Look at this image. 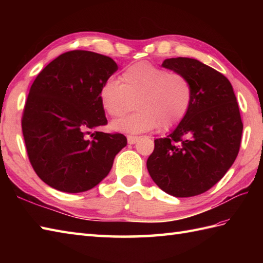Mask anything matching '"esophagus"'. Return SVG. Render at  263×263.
<instances>
[{
    "mask_svg": "<svg viewBox=\"0 0 263 263\" xmlns=\"http://www.w3.org/2000/svg\"><path fill=\"white\" fill-rule=\"evenodd\" d=\"M138 140H139V137L137 136H127V142L130 144L136 143Z\"/></svg>",
    "mask_w": 263,
    "mask_h": 263,
    "instance_id": "34e87169",
    "label": "esophagus"
}]
</instances>
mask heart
Instances as JSON below:
<instances>
[{"instance_id": "heart-1", "label": "heart", "mask_w": 263, "mask_h": 263, "mask_svg": "<svg viewBox=\"0 0 263 263\" xmlns=\"http://www.w3.org/2000/svg\"><path fill=\"white\" fill-rule=\"evenodd\" d=\"M99 100L108 116L124 115L135 100L136 113L113 122L116 131L140 133L158 127L168 131L189 113L193 100L187 78L149 62L132 64L122 72L120 83L106 80L99 89Z\"/></svg>"}]
</instances>
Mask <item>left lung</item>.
I'll list each match as a JSON object with an SVG mask.
<instances>
[{
	"mask_svg": "<svg viewBox=\"0 0 263 263\" xmlns=\"http://www.w3.org/2000/svg\"><path fill=\"white\" fill-rule=\"evenodd\" d=\"M161 65L187 78L193 100L175 130L156 139L147 168L166 193L194 197L219 182L235 161L243 131L241 114L231 82L220 72L189 58L167 59Z\"/></svg>",
	"mask_w": 263,
	"mask_h": 263,
	"instance_id": "obj_1",
	"label": "left lung"
}]
</instances>
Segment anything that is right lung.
<instances>
[{"instance_id":"1","label":"right lung","mask_w":263,"mask_h":263,"mask_svg":"<svg viewBox=\"0 0 263 263\" xmlns=\"http://www.w3.org/2000/svg\"><path fill=\"white\" fill-rule=\"evenodd\" d=\"M119 69L110 58L70 51L47 64L32 82L21 117L27 155L47 185L85 192L107 176L126 146L119 132L90 130L107 124L99 89Z\"/></svg>"}]
</instances>
